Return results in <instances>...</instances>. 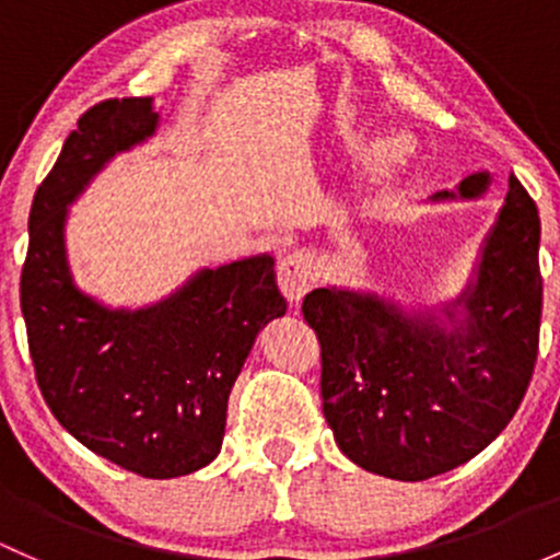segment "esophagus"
<instances>
[{
	"instance_id": "34e87169",
	"label": "esophagus",
	"mask_w": 560,
	"mask_h": 560,
	"mask_svg": "<svg viewBox=\"0 0 560 560\" xmlns=\"http://www.w3.org/2000/svg\"><path fill=\"white\" fill-rule=\"evenodd\" d=\"M317 272L312 267V256L306 250H293V254L282 256L278 264V285L282 296L291 304H299L306 293L315 288Z\"/></svg>"
}]
</instances>
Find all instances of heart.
Returning a JSON list of instances; mask_svg holds the SVG:
<instances>
[{
  "label": "heart",
  "instance_id": "1",
  "mask_svg": "<svg viewBox=\"0 0 560 560\" xmlns=\"http://www.w3.org/2000/svg\"><path fill=\"white\" fill-rule=\"evenodd\" d=\"M413 154V141L411 136L400 133V130H393V133L382 136L371 147L369 154V171L374 176H393L400 167H406V162L411 160Z\"/></svg>",
  "mask_w": 560,
  "mask_h": 560
}]
</instances>
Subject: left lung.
Listing matches in <instances>:
<instances>
[{"label":"left lung","mask_w":560,"mask_h":560,"mask_svg":"<svg viewBox=\"0 0 560 560\" xmlns=\"http://www.w3.org/2000/svg\"><path fill=\"white\" fill-rule=\"evenodd\" d=\"M486 186L489 173H472L459 195ZM302 312L320 341L323 413L354 465L395 480L454 470L508 427L532 382L542 317L537 206L510 176L475 282L443 306L446 322L336 288L306 293Z\"/></svg>","instance_id":"1"}]
</instances>
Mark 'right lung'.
<instances>
[{"mask_svg": "<svg viewBox=\"0 0 560 560\" xmlns=\"http://www.w3.org/2000/svg\"><path fill=\"white\" fill-rule=\"evenodd\" d=\"M152 98L88 109L28 213L21 310L42 398L82 446L143 478L210 465L226 400L258 330L285 315L275 258L202 269L147 310H106L77 291L66 264L69 206L117 152L158 130Z\"/></svg>", "mask_w": 560, "mask_h": 560, "instance_id": "right-lung-1", "label": "right lung"}]
</instances>
